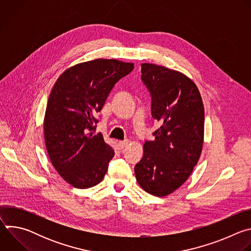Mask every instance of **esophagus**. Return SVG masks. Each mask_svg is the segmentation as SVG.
Wrapping results in <instances>:
<instances>
[{
	"instance_id": "34e87169",
	"label": "esophagus",
	"mask_w": 251,
	"mask_h": 251,
	"mask_svg": "<svg viewBox=\"0 0 251 251\" xmlns=\"http://www.w3.org/2000/svg\"><path fill=\"white\" fill-rule=\"evenodd\" d=\"M129 144V141L128 140H124V141H119L118 143V146L120 149H124L125 147H127Z\"/></svg>"
}]
</instances>
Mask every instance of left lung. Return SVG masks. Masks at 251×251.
Listing matches in <instances>:
<instances>
[{"mask_svg": "<svg viewBox=\"0 0 251 251\" xmlns=\"http://www.w3.org/2000/svg\"><path fill=\"white\" fill-rule=\"evenodd\" d=\"M141 79L151 95V114L160 123L145 141L134 170L147 193L165 197L180 188L197 165L203 143L204 109L200 91L185 75L142 63Z\"/></svg>", "mask_w": 251, "mask_h": 251, "instance_id": "obj_1", "label": "left lung"}]
</instances>
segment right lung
Returning <instances> with one entry per match:
<instances>
[{
    "label": "right lung",
    "mask_w": 251,
    "mask_h": 251,
    "mask_svg": "<svg viewBox=\"0 0 251 251\" xmlns=\"http://www.w3.org/2000/svg\"><path fill=\"white\" fill-rule=\"evenodd\" d=\"M134 69L117 59H94L68 68L50 92L44 131L51 164L71 186L98 185L114 157L101 133L98 113L115 84Z\"/></svg>",
    "instance_id": "1"
}]
</instances>
